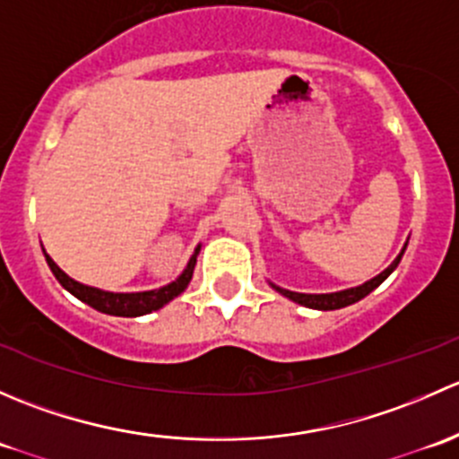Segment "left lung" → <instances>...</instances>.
<instances>
[{"label": "left lung", "mask_w": 459, "mask_h": 459, "mask_svg": "<svg viewBox=\"0 0 459 459\" xmlns=\"http://www.w3.org/2000/svg\"><path fill=\"white\" fill-rule=\"evenodd\" d=\"M406 244H409V239H406ZM406 244H404V248L400 251V255L393 259L391 266L384 268V271L379 273V275H375L373 280L364 281V284H359V286H353V289L337 290V293H295V290L281 289V286L273 284V281H268V284H271L280 295L289 298L290 302L302 304V307H307V308H316V311H335V308H344V307H351V304L359 302V299L367 298L371 290L377 289V286L382 284V281L386 280V277L397 268V264H400V259L406 251Z\"/></svg>", "instance_id": "obj_1"}]
</instances>
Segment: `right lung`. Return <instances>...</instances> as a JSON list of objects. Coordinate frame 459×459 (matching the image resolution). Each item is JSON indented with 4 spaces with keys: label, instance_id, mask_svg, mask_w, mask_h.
I'll use <instances>...</instances> for the list:
<instances>
[{
    "label": "right lung",
    "instance_id": "obj_1",
    "mask_svg": "<svg viewBox=\"0 0 459 459\" xmlns=\"http://www.w3.org/2000/svg\"><path fill=\"white\" fill-rule=\"evenodd\" d=\"M200 248L202 244H197L195 253H193L191 259H188L186 268H184L182 275H179L178 280L170 281V284L166 286H160V289L140 290V293H113V290H101V289H95V286L82 284V281L73 280L71 275H66V273L53 262V257H50L46 251H44V257L46 262H48L53 275L57 277L59 284H62L68 293L75 295L77 299H82V302L88 304V307H92L100 313H106V316L140 317V316H146V313L157 311V308L166 307L170 299H175L178 295H182L184 290H186V286L191 284L193 280V271H195Z\"/></svg>",
    "mask_w": 459,
    "mask_h": 459
}]
</instances>
